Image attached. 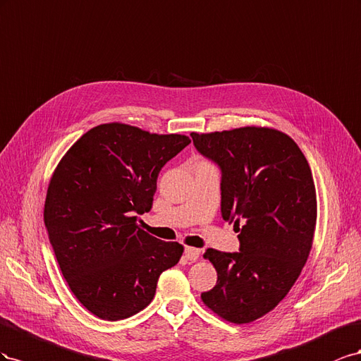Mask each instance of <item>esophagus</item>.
I'll return each mask as SVG.
<instances>
[{
	"label": "esophagus",
	"instance_id": "34e87169",
	"mask_svg": "<svg viewBox=\"0 0 361 361\" xmlns=\"http://www.w3.org/2000/svg\"><path fill=\"white\" fill-rule=\"evenodd\" d=\"M201 255V251L198 248H192V246H186V250H184V257H186L188 260L195 262Z\"/></svg>",
	"mask_w": 361,
	"mask_h": 361
}]
</instances>
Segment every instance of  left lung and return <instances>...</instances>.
Returning <instances> with one entry per match:
<instances>
[{
  "label": "left lung",
  "instance_id": "obj_1",
  "mask_svg": "<svg viewBox=\"0 0 361 361\" xmlns=\"http://www.w3.org/2000/svg\"><path fill=\"white\" fill-rule=\"evenodd\" d=\"M190 136L221 168L222 218L240 233L239 252L205 251L218 281L201 300L225 321L248 324L289 293L310 254L317 214L312 169L295 140L274 128Z\"/></svg>",
  "mask_w": 361,
  "mask_h": 361
}]
</instances>
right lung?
Listing matches in <instances>:
<instances>
[{
	"instance_id": "obj_1",
	"label": "right lung",
	"mask_w": 361,
	"mask_h": 361,
	"mask_svg": "<svg viewBox=\"0 0 361 361\" xmlns=\"http://www.w3.org/2000/svg\"><path fill=\"white\" fill-rule=\"evenodd\" d=\"M183 135H154L127 123H101L85 133L51 177L44 221L60 271L77 300L104 321L143 310L159 276L180 262L178 242L139 228L157 177L186 148Z\"/></svg>"
}]
</instances>
